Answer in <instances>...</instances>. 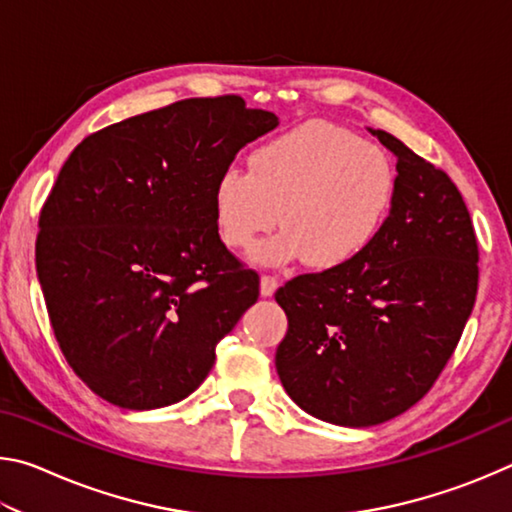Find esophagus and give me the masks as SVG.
Here are the masks:
<instances>
[{"mask_svg": "<svg viewBox=\"0 0 512 512\" xmlns=\"http://www.w3.org/2000/svg\"><path fill=\"white\" fill-rule=\"evenodd\" d=\"M280 287V282H277V277L271 275H264L262 280H259V293H262V298H271L273 293Z\"/></svg>", "mask_w": 512, "mask_h": 512, "instance_id": "obj_1", "label": "esophagus"}]
</instances>
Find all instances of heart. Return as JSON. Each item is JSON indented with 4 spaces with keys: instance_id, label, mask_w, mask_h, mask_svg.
I'll return each mask as SVG.
<instances>
[{
    "instance_id": "1",
    "label": "heart",
    "mask_w": 512,
    "mask_h": 512,
    "mask_svg": "<svg viewBox=\"0 0 512 512\" xmlns=\"http://www.w3.org/2000/svg\"><path fill=\"white\" fill-rule=\"evenodd\" d=\"M250 173L230 167L212 187L214 228L230 250H248L280 216V235L253 259L339 271L366 253L393 212L397 176L377 146L345 128L311 121L253 149Z\"/></svg>"
}]
</instances>
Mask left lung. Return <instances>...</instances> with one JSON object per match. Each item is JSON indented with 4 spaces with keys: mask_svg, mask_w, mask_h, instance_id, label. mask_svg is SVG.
<instances>
[{
    "mask_svg": "<svg viewBox=\"0 0 512 512\" xmlns=\"http://www.w3.org/2000/svg\"><path fill=\"white\" fill-rule=\"evenodd\" d=\"M397 158L393 212L366 253L339 271L277 289L289 318L275 368L302 411L339 427H375L427 395L472 314L479 248L463 196L386 131Z\"/></svg>",
    "mask_w": 512,
    "mask_h": 512,
    "instance_id": "8db88e82",
    "label": "left lung"
}]
</instances>
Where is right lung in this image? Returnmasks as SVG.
<instances>
[{"instance_id":"right-lung-1","label":"right lung","mask_w":512,"mask_h":512,"mask_svg":"<svg viewBox=\"0 0 512 512\" xmlns=\"http://www.w3.org/2000/svg\"><path fill=\"white\" fill-rule=\"evenodd\" d=\"M280 124L241 97L185 99L94 133L40 212L36 268L56 341L103 400L176 404L259 296L214 228L212 187Z\"/></svg>"}]
</instances>
